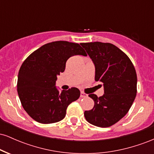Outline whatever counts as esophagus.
<instances>
[{"instance_id":"1","label":"esophagus","mask_w":154,"mask_h":154,"mask_svg":"<svg viewBox=\"0 0 154 154\" xmlns=\"http://www.w3.org/2000/svg\"><path fill=\"white\" fill-rule=\"evenodd\" d=\"M88 96V95L86 94L85 93H84V92H81V93H80L81 98H87Z\"/></svg>"}]
</instances>
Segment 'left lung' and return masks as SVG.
I'll use <instances>...</instances> for the list:
<instances>
[{
  "label": "left lung",
  "mask_w": 154,
  "mask_h": 154,
  "mask_svg": "<svg viewBox=\"0 0 154 154\" xmlns=\"http://www.w3.org/2000/svg\"><path fill=\"white\" fill-rule=\"evenodd\" d=\"M95 66V81L103 83L104 94L88 96L94 106L84 115L89 123L108 128L127 114L137 94V74L130 58L122 51L109 43H82Z\"/></svg>",
  "instance_id": "obj_1"
}]
</instances>
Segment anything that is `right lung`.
<instances>
[{
	"mask_svg": "<svg viewBox=\"0 0 154 154\" xmlns=\"http://www.w3.org/2000/svg\"><path fill=\"white\" fill-rule=\"evenodd\" d=\"M87 56L78 43L55 41L45 44L28 56L19 71L17 92L23 108L38 122L61 121L66 109L79 98L80 91L71 88L61 93L56 89V76L65 70L69 58Z\"/></svg>",
	"mask_w": 154,
	"mask_h": 154,
	"instance_id": "1",
	"label": "right lung"
}]
</instances>
